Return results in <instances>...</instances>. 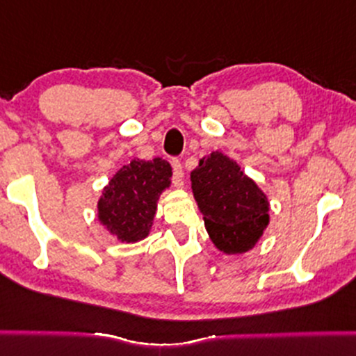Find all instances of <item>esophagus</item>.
I'll use <instances>...</instances> for the list:
<instances>
[{
  "label": "esophagus",
  "instance_id": "obj_1",
  "mask_svg": "<svg viewBox=\"0 0 356 356\" xmlns=\"http://www.w3.org/2000/svg\"><path fill=\"white\" fill-rule=\"evenodd\" d=\"M172 170H174V184L177 187L182 186V177H184V170H182V164L179 159H172Z\"/></svg>",
  "mask_w": 356,
  "mask_h": 356
}]
</instances>
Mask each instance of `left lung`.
I'll list each match as a JSON object with an SVG mask.
<instances>
[{"mask_svg": "<svg viewBox=\"0 0 356 356\" xmlns=\"http://www.w3.org/2000/svg\"><path fill=\"white\" fill-rule=\"evenodd\" d=\"M191 181L212 243L226 254L254 246L269 222L268 199L256 182L220 152L201 159Z\"/></svg>", "mask_w": 356, "mask_h": 356, "instance_id": "obj_1", "label": "left lung"}]
</instances>
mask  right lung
I'll list each match as a JSON object with an SVG mask.
<instances>
[{"mask_svg":"<svg viewBox=\"0 0 356 356\" xmlns=\"http://www.w3.org/2000/svg\"><path fill=\"white\" fill-rule=\"evenodd\" d=\"M170 177L172 167L164 159H134L104 189L99 201L100 222L120 241L144 239L152 227L159 195L169 187Z\"/></svg>","mask_w":356,"mask_h":356,"instance_id":"obj_1","label":"right lung"}]
</instances>
